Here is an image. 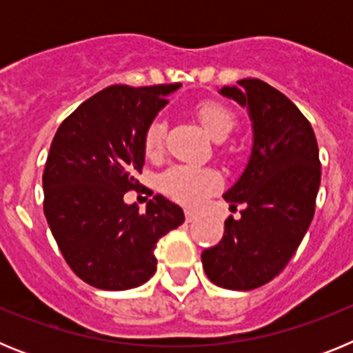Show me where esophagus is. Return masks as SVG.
<instances>
[{"label": "esophagus", "instance_id": "1", "mask_svg": "<svg viewBox=\"0 0 353 353\" xmlns=\"http://www.w3.org/2000/svg\"><path fill=\"white\" fill-rule=\"evenodd\" d=\"M196 219H198V217H196V214H192V212H189V210L185 212V223H194Z\"/></svg>", "mask_w": 353, "mask_h": 353}]
</instances>
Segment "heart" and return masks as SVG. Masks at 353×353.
Wrapping results in <instances>:
<instances>
[{"instance_id": "heart-1", "label": "heart", "mask_w": 353, "mask_h": 353, "mask_svg": "<svg viewBox=\"0 0 353 353\" xmlns=\"http://www.w3.org/2000/svg\"><path fill=\"white\" fill-rule=\"evenodd\" d=\"M196 117L215 141H223L235 127V114L219 102L208 101L198 104ZM164 139H166V121L162 118H155L150 121L143 136L146 157H159L164 150ZM221 183H223L221 174L212 168L173 166L162 174L159 185L168 198L194 208L203 203L207 196L217 191Z\"/></svg>"}]
</instances>
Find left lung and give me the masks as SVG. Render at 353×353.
Wrapping results in <instances>:
<instances>
[{
    "label": "left lung",
    "mask_w": 353,
    "mask_h": 353,
    "mask_svg": "<svg viewBox=\"0 0 353 353\" xmlns=\"http://www.w3.org/2000/svg\"><path fill=\"white\" fill-rule=\"evenodd\" d=\"M221 95L248 108L254 141L244 173L224 192L232 210H244L224 221L223 239L201 261L214 285L245 292L272 281L295 254L313 221L322 166L313 127L279 90L242 79Z\"/></svg>",
    "instance_id": "left-lung-1"
}]
</instances>
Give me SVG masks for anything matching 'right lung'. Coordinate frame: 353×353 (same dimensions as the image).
<instances>
[{
	"instance_id": "right-lung-1",
	"label": "right lung",
	"mask_w": 353,
	"mask_h": 353,
	"mask_svg": "<svg viewBox=\"0 0 353 353\" xmlns=\"http://www.w3.org/2000/svg\"><path fill=\"white\" fill-rule=\"evenodd\" d=\"M180 83L114 84L90 97L54 134L42 174L43 214L65 261L101 290L136 288L154 276L159 239L183 223L179 205L157 194L139 212L143 136Z\"/></svg>"
}]
</instances>
